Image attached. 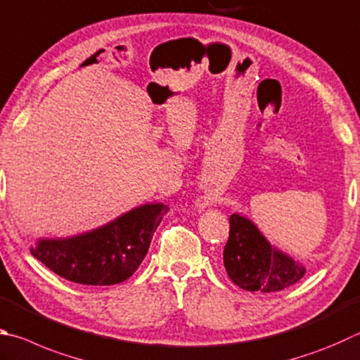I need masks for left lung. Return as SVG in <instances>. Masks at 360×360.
<instances>
[{
  "label": "left lung",
  "mask_w": 360,
  "mask_h": 360,
  "mask_svg": "<svg viewBox=\"0 0 360 360\" xmlns=\"http://www.w3.org/2000/svg\"><path fill=\"white\" fill-rule=\"evenodd\" d=\"M224 264L234 285L247 291H282L305 276L304 264L274 247L244 215H230Z\"/></svg>",
  "instance_id": "obj_1"
}]
</instances>
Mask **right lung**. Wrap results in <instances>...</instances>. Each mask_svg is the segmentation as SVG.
Here are the masks:
<instances>
[{
	"label": "right lung",
	"instance_id": "obj_1",
	"mask_svg": "<svg viewBox=\"0 0 360 360\" xmlns=\"http://www.w3.org/2000/svg\"><path fill=\"white\" fill-rule=\"evenodd\" d=\"M168 205L148 202L94 230L70 238L39 239L34 258L58 276L80 285H116L139 269Z\"/></svg>",
	"mask_w": 360,
	"mask_h": 360
}]
</instances>
